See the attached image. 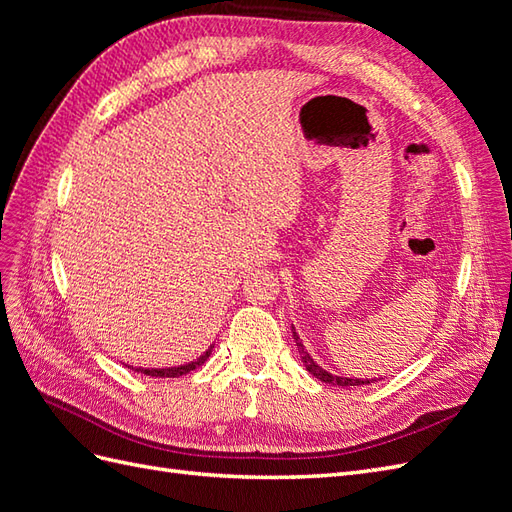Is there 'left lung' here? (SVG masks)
<instances>
[{
  "mask_svg": "<svg viewBox=\"0 0 512 512\" xmlns=\"http://www.w3.org/2000/svg\"><path fill=\"white\" fill-rule=\"evenodd\" d=\"M292 337H294V342H297V348H299V354H301V361H303L305 369H307L312 376H316L320 382L333 384V386H346V389H350V386H363V384L376 382V378H371V380H369V378H344V376H333V374H329L327 369H322V367L312 359V356L307 354V350H305L303 342L299 339L297 331H294V327H292Z\"/></svg>",
  "mask_w": 512,
  "mask_h": 512,
  "instance_id": "1",
  "label": "left lung"
}]
</instances>
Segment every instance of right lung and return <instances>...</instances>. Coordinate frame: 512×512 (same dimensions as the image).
<instances>
[{
  "label": "right lung",
  "mask_w": 512,
  "mask_h": 512,
  "mask_svg": "<svg viewBox=\"0 0 512 512\" xmlns=\"http://www.w3.org/2000/svg\"><path fill=\"white\" fill-rule=\"evenodd\" d=\"M211 350H213V346H211L207 352L200 354L196 361H192V363H185V365H179V367H164V369H143V367H132V369H134V371H138V374H145V376H151V378H179V376L190 374V371H194L196 367L203 365V363L209 359Z\"/></svg>",
  "instance_id": "obj_1"
}]
</instances>
